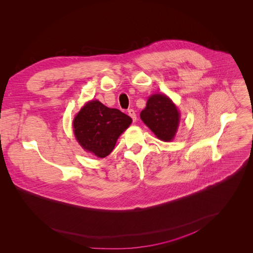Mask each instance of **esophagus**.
Listing matches in <instances>:
<instances>
[{
    "instance_id": "34e87169",
    "label": "esophagus",
    "mask_w": 253,
    "mask_h": 253,
    "mask_svg": "<svg viewBox=\"0 0 253 253\" xmlns=\"http://www.w3.org/2000/svg\"><path fill=\"white\" fill-rule=\"evenodd\" d=\"M128 115L132 118V121H133V122H136V120H137V117H136V113H135V111H134L133 109L128 110Z\"/></svg>"
}]
</instances>
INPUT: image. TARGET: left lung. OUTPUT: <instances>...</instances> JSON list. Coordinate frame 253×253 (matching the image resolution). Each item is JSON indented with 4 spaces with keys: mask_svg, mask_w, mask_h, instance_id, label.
Wrapping results in <instances>:
<instances>
[{
    "mask_svg": "<svg viewBox=\"0 0 253 253\" xmlns=\"http://www.w3.org/2000/svg\"><path fill=\"white\" fill-rule=\"evenodd\" d=\"M140 118L159 139L171 141L178 129L180 114L167 95L155 94L148 98Z\"/></svg>",
    "mask_w": 253,
    "mask_h": 253,
    "instance_id": "8db88e82",
    "label": "left lung"
}]
</instances>
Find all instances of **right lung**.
<instances>
[{"label": "right lung", "mask_w": 253, "mask_h": 253, "mask_svg": "<svg viewBox=\"0 0 253 253\" xmlns=\"http://www.w3.org/2000/svg\"><path fill=\"white\" fill-rule=\"evenodd\" d=\"M131 122V118L120 110L91 100L74 118L73 128L76 139L84 149L98 158H106Z\"/></svg>", "instance_id": "right-lung-1"}]
</instances>
